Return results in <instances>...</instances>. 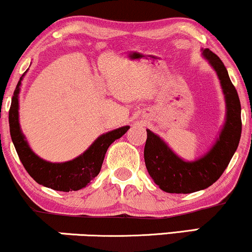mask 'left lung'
<instances>
[{
  "instance_id": "obj_1",
  "label": "left lung",
  "mask_w": 252,
  "mask_h": 252,
  "mask_svg": "<svg viewBox=\"0 0 252 252\" xmlns=\"http://www.w3.org/2000/svg\"><path fill=\"white\" fill-rule=\"evenodd\" d=\"M202 54L213 66L220 80L226 102V121L212 149L193 162L181 160L158 135L147 130L144 146L147 170L155 184L167 193L187 194L215 184L226 169L241 140V102L237 90L219 57L209 48H205Z\"/></svg>"
}]
</instances>
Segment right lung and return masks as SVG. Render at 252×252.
<instances>
[{"mask_svg":"<svg viewBox=\"0 0 252 252\" xmlns=\"http://www.w3.org/2000/svg\"><path fill=\"white\" fill-rule=\"evenodd\" d=\"M21 79L22 77L20 78L14 91L9 109L10 136L20 161L28 174L42 186L62 192H72L84 189L100 172L104 156L110 144L117 138L122 137L130 126H122L99 136L86 152L74 160L63 163L47 162L32 152L20 129L19 92Z\"/></svg>","mask_w":252,"mask_h":252,"instance_id":"obj_1","label":"right lung"}]
</instances>
